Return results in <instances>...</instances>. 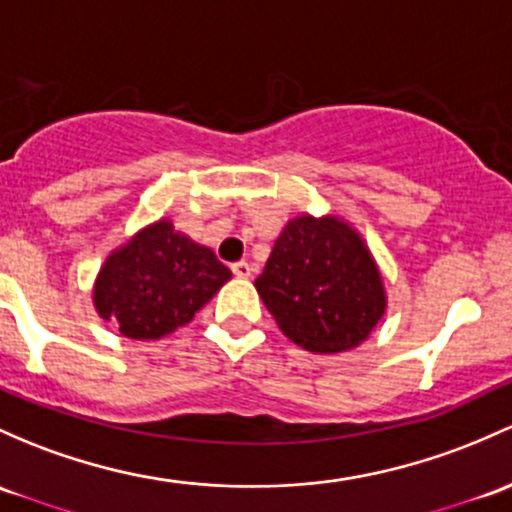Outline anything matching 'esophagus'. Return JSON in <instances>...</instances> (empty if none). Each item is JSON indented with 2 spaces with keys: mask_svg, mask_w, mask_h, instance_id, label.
Wrapping results in <instances>:
<instances>
[{
  "mask_svg": "<svg viewBox=\"0 0 512 512\" xmlns=\"http://www.w3.org/2000/svg\"><path fill=\"white\" fill-rule=\"evenodd\" d=\"M230 270H233L235 277H240V279H247V277H250V274H252V265H250V262L240 260V262H235V265L230 267Z\"/></svg>",
  "mask_w": 512,
  "mask_h": 512,
  "instance_id": "1",
  "label": "esophagus"
}]
</instances>
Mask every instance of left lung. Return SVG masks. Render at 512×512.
Returning a JSON list of instances; mask_svg holds the SVG:
<instances>
[{
  "mask_svg": "<svg viewBox=\"0 0 512 512\" xmlns=\"http://www.w3.org/2000/svg\"><path fill=\"white\" fill-rule=\"evenodd\" d=\"M255 287L284 336L311 353L360 346L387 306L368 245L336 215L289 220Z\"/></svg>",
  "mask_w": 512,
  "mask_h": 512,
  "instance_id": "left-lung-1",
  "label": "left lung"
}]
</instances>
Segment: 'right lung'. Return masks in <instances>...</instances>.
<instances>
[{
	"mask_svg": "<svg viewBox=\"0 0 512 512\" xmlns=\"http://www.w3.org/2000/svg\"><path fill=\"white\" fill-rule=\"evenodd\" d=\"M230 279L211 247L157 220L100 267L93 304L100 319L134 341H157L186 326Z\"/></svg>",
	"mask_w": 512,
	"mask_h": 512,
	"instance_id": "right-lung-1",
	"label": "right lung"
}]
</instances>
